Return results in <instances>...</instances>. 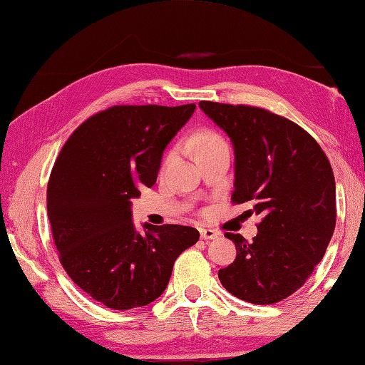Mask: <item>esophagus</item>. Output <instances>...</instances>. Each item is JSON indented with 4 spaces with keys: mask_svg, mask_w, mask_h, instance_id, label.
Returning <instances> with one entry per match:
<instances>
[{
    "mask_svg": "<svg viewBox=\"0 0 365 365\" xmlns=\"http://www.w3.org/2000/svg\"><path fill=\"white\" fill-rule=\"evenodd\" d=\"M199 232H201V239L202 240H212V239L220 237V232L218 231L209 230V227H201V230H199Z\"/></svg>",
    "mask_w": 365,
    "mask_h": 365,
    "instance_id": "obj_1",
    "label": "esophagus"
}]
</instances>
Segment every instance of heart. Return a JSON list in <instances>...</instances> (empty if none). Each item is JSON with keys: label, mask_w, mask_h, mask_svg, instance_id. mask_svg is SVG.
Segmentation results:
<instances>
[{"label": "heart", "mask_w": 365, "mask_h": 365, "mask_svg": "<svg viewBox=\"0 0 365 365\" xmlns=\"http://www.w3.org/2000/svg\"><path fill=\"white\" fill-rule=\"evenodd\" d=\"M217 142H221V139L218 138L217 134H213L210 131H199L191 138V144H192V147L196 148V152L199 148H204L207 145L217 144Z\"/></svg>", "instance_id": "b5f03b06"}]
</instances>
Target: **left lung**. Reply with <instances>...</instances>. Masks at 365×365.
Wrapping results in <instances>:
<instances>
[{
  "mask_svg": "<svg viewBox=\"0 0 365 365\" xmlns=\"http://www.w3.org/2000/svg\"><path fill=\"white\" fill-rule=\"evenodd\" d=\"M234 147L231 201H252L262 220L247 242L226 232L237 256L218 270L232 296L267 305L296 292L323 259L335 230L331 163L312 135L284 117L253 106L199 103Z\"/></svg>",
  "mask_w": 365,
  "mask_h": 365,
  "instance_id": "8db88e82",
  "label": "left lung"
}]
</instances>
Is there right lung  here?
<instances>
[{
    "mask_svg": "<svg viewBox=\"0 0 365 365\" xmlns=\"http://www.w3.org/2000/svg\"><path fill=\"white\" fill-rule=\"evenodd\" d=\"M196 104L113 106L69 135L47 185V213L60 262L78 288L107 309L158 299L175 259L199 232L180 225L135 231L131 199L153 187L164 148Z\"/></svg>",
    "mask_w": 365,
    "mask_h": 365,
    "instance_id": "add662e5",
    "label": "right lung"
}]
</instances>
